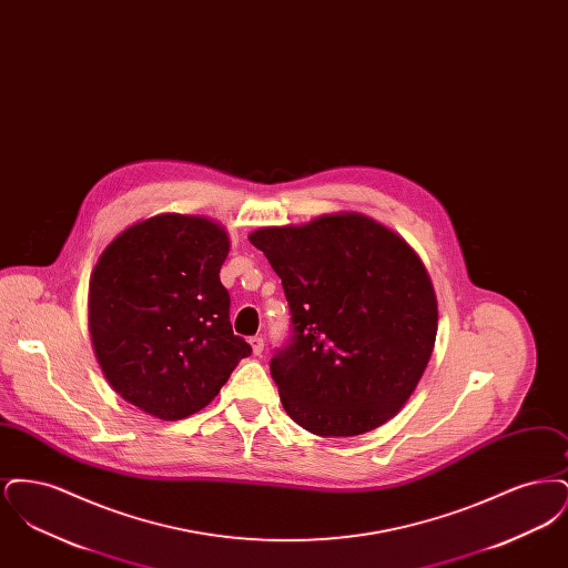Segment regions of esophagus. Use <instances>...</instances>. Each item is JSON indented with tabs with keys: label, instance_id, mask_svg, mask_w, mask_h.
<instances>
[{
	"label": "esophagus",
	"instance_id": "34e87169",
	"mask_svg": "<svg viewBox=\"0 0 568 568\" xmlns=\"http://www.w3.org/2000/svg\"><path fill=\"white\" fill-rule=\"evenodd\" d=\"M248 345H251V349H253V355H262V352H264V338H262V336H253V338L248 341Z\"/></svg>",
	"mask_w": 568,
	"mask_h": 568
}]
</instances>
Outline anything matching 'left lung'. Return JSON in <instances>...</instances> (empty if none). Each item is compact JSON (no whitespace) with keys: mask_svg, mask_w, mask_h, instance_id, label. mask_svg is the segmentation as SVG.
<instances>
[{"mask_svg":"<svg viewBox=\"0 0 568 568\" xmlns=\"http://www.w3.org/2000/svg\"><path fill=\"white\" fill-rule=\"evenodd\" d=\"M248 241L278 274L290 345L271 375L287 415L317 436H357L389 422L433 355L438 304L419 255L362 213L260 227Z\"/></svg>","mask_w":568,"mask_h":568,"instance_id":"8db88e82","label":"left lung"}]
</instances>
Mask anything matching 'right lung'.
I'll list each match as a JSON object with an SVG mask.
<instances>
[{
    "instance_id": "add662e5",
    "label": "right lung",
    "mask_w": 568,
    "mask_h": 568,
    "mask_svg": "<svg viewBox=\"0 0 568 568\" xmlns=\"http://www.w3.org/2000/svg\"><path fill=\"white\" fill-rule=\"evenodd\" d=\"M221 223L162 215L125 227L89 281V332L110 387L163 422L209 405L251 353L230 324Z\"/></svg>"
}]
</instances>
